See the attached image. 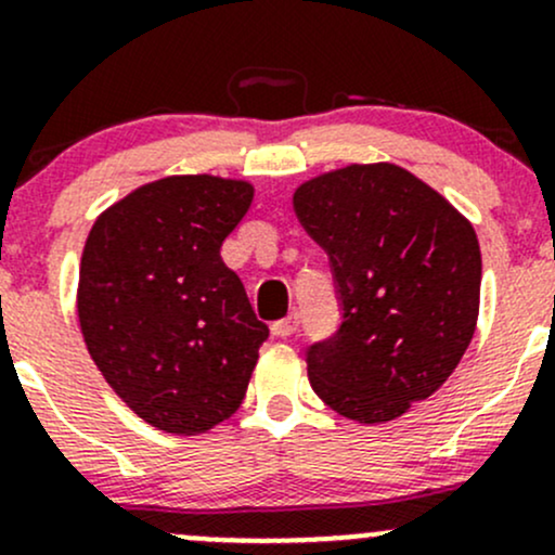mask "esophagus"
<instances>
[{"label": "esophagus", "instance_id": "1", "mask_svg": "<svg viewBox=\"0 0 555 555\" xmlns=\"http://www.w3.org/2000/svg\"><path fill=\"white\" fill-rule=\"evenodd\" d=\"M299 325H301V314L299 312H291L288 318H283V320H278V323H272V333H275L278 338H288V336H294L296 331H299Z\"/></svg>", "mask_w": 555, "mask_h": 555}]
</instances>
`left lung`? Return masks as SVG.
I'll return each mask as SVG.
<instances>
[{
    "mask_svg": "<svg viewBox=\"0 0 555 555\" xmlns=\"http://www.w3.org/2000/svg\"><path fill=\"white\" fill-rule=\"evenodd\" d=\"M331 259L341 325L307 349L309 384L338 415L395 421L450 378L479 318L476 232L395 164H351L294 193Z\"/></svg>",
    "mask_w": 555,
    "mask_h": 555,
    "instance_id": "left-lung-1",
    "label": "left lung"
}]
</instances>
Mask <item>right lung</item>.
Returning a JSON list of instances; mask_svg holds the SVG:
<instances>
[{
	"label": "right lung",
	"instance_id": "right-lung-1",
	"mask_svg": "<svg viewBox=\"0 0 555 555\" xmlns=\"http://www.w3.org/2000/svg\"><path fill=\"white\" fill-rule=\"evenodd\" d=\"M251 201L248 182L166 177L113 204L87 237V349L111 389L160 431L204 434L246 397L270 327L219 248Z\"/></svg>",
	"mask_w": 555,
	"mask_h": 555
}]
</instances>
